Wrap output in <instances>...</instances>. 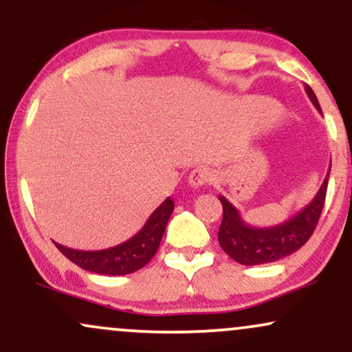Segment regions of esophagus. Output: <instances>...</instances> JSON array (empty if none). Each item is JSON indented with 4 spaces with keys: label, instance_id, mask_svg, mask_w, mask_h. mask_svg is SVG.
<instances>
[{
    "label": "esophagus",
    "instance_id": "1",
    "mask_svg": "<svg viewBox=\"0 0 352 352\" xmlns=\"http://www.w3.org/2000/svg\"><path fill=\"white\" fill-rule=\"evenodd\" d=\"M212 180H213V173L207 167H197L195 170H192V173H190L188 177L190 187L193 188L205 187V185L210 184Z\"/></svg>",
    "mask_w": 352,
    "mask_h": 352
}]
</instances>
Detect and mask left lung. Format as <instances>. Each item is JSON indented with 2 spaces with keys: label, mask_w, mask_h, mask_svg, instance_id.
Returning a JSON list of instances; mask_svg holds the SVG:
<instances>
[{
  "label": "left lung",
  "mask_w": 352,
  "mask_h": 352,
  "mask_svg": "<svg viewBox=\"0 0 352 352\" xmlns=\"http://www.w3.org/2000/svg\"><path fill=\"white\" fill-rule=\"evenodd\" d=\"M313 106L321 112L316 94L305 87ZM331 172V165H329ZM329 172L314 199L289 220L268 228H254L241 218L240 212L225 197H218L223 205V220L218 230V243L230 258L240 265L253 266L278 261L300 250L313 235L326 200Z\"/></svg>",
  "instance_id": "obj_1"
}]
</instances>
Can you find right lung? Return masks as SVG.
Returning <instances> with one entry per match:
<instances>
[{"label": "right lung", "instance_id": "obj_1", "mask_svg": "<svg viewBox=\"0 0 352 352\" xmlns=\"http://www.w3.org/2000/svg\"><path fill=\"white\" fill-rule=\"evenodd\" d=\"M172 212L173 200L168 197L148 217V220L139 230V233H135L124 243L106 250L86 252V250L67 248V246L56 243V241L54 245L64 256L69 258L72 263L80 266L82 270L98 274H107V276H122V274L137 272L152 260V256L159 250L160 240H162Z\"/></svg>", "mask_w": 352, "mask_h": 352}]
</instances>
